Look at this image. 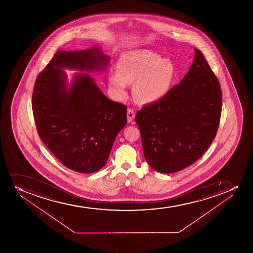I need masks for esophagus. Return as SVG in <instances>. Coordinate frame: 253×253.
<instances>
[{
    "instance_id": "1",
    "label": "esophagus",
    "mask_w": 253,
    "mask_h": 253,
    "mask_svg": "<svg viewBox=\"0 0 253 253\" xmlns=\"http://www.w3.org/2000/svg\"><path fill=\"white\" fill-rule=\"evenodd\" d=\"M134 117H135V112H134V110H132V109H128V111H127V119H128V122H132L133 119H134Z\"/></svg>"
}]
</instances>
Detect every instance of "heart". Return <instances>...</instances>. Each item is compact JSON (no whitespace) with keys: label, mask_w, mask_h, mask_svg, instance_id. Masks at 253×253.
I'll return each mask as SVG.
<instances>
[{"label":"heart","mask_w":253,"mask_h":253,"mask_svg":"<svg viewBox=\"0 0 253 253\" xmlns=\"http://www.w3.org/2000/svg\"><path fill=\"white\" fill-rule=\"evenodd\" d=\"M176 78L175 65L151 51L126 53L117 63V73L110 72L108 83L118 97H125L128 85L135 84L133 95L140 104L163 100L171 90Z\"/></svg>","instance_id":"b5f03b06"}]
</instances>
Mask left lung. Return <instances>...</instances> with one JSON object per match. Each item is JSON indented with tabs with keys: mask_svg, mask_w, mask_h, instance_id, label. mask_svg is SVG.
<instances>
[{
	"mask_svg": "<svg viewBox=\"0 0 253 253\" xmlns=\"http://www.w3.org/2000/svg\"><path fill=\"white\" fill-rule=\"evenodd\" d=\"M187 74L158 102L136 115L143 154L153 170L177 172L195 163L218 131L222 91L203 53L195 48Z\"/></svg>",
	"mask_w": 253,
	"mask_h": 253,
	"instance_id": "obj_1",
	"label": "left lung"
}]
</instances>
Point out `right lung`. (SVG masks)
Masks as SVG:
<instances>
[{
	"instance_id": "obj_1",
	"label": "right lung",
	"mask_w": 253,
	"mask_h": 253,
	"mask_svg": "<svg viewBox=\"0 0 253 253\" xmlns=\"http://www.w3.org/2000/svg\"><path fill=\"white\" fill-rule=\"evenodd\" d=\"M109 61L98 47L58 50L35 81L32 109L38 133L53 155L77 172H95L105 165L127 124V107L108 99L88 73H76L68 85L63 69L101 71Z\"/></svg>"
}]
</instances>
